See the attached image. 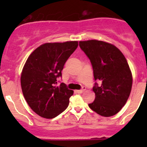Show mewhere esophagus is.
I'll use <instances>...</instances> for the list:
<instances>
[{
	"label": "esophagus",
	"instance_id": "1",
	"mask_svg": "<svg viewBox=\"0 0 147 147\" xmlns=\"http://www.w3.org/2000/svg\"><path fill=\"white\" fill-rule=\"evenodd\" d=\"M85 90H86V88L84 87H83L82 89H81V90H77V92H78V93H82V92H84V91H85Z\"/></svg>",
	"mask_w": 147,
	"mask_h": 147
}]
</instances>
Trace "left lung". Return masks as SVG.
<instances>
[{"label": "left lung", "mask_w": 147, "mask_h": 147, "mask_svg": "<svg viewBox=\"0 0 147 147\" xmlns=\"http://www.w3.org/2000/svg\"><path fill=\"white\" fill-rule=\"evenodd\" d=\"M79 45L92 65L94 101L89 104L94 112L103 117L116 115L124 106L132 86V75L121 51L108 42L90 40Z\"/></svg>", "instance_id": "obj_1"}]
</instances>
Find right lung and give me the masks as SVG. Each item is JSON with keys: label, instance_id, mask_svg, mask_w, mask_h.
<instances>
[{"label": "right lung", "instance_id": "1", "mask_svg": "<svg viewBox=\"0 0 147 147\" xmlns=\"http://www.w3.org/2000/svg\"><path fill=\"white\" fill-rule=\"evenodd\" d=\"M78 46V41L48 42L28 57L20 77L22 92L30 107L39 116L53 119L64 112L73 91L57 85L65 63Z\"/></svg>", "mask_w": 147, "mask_h": 147}]
</instances>
